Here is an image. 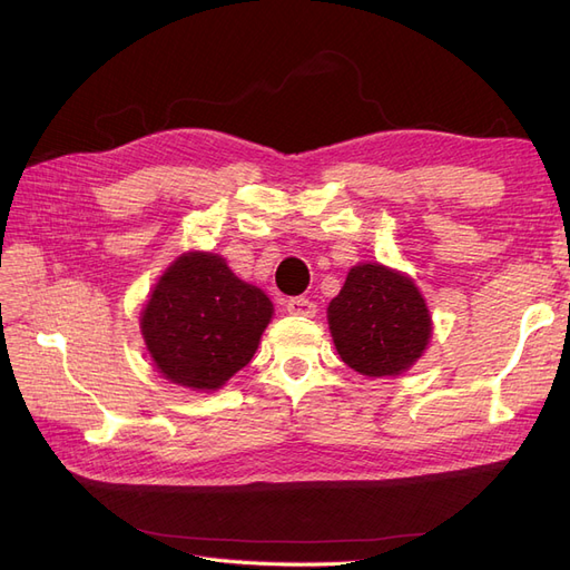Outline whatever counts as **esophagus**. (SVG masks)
I'll return each instance as SVG.
<instances>
[{"label":"esophagus","instance_id":"1","mask_svg":"<svg viewBox=\"0 0 570 570\" xmlns=\"http://www.w3.org/2000/svg\"><path fill=\"white\" fill-rule=\"evenodd\" d=\"M285 308H287V314H292V316L312 318L316 314V304L312 299H306V297H292V299H287Z\"/></svg>","mask_w":570,"mask_h":570}]
</instances>
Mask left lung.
<instances>
[{
    "label": "left lung",
    "mask_w": 570,
    "mask_h": 570,
    "mask_svg": "<svg viewBox=\"0 0 570 570\" xmlns=\"http://www.w3.org/2000/svg\"><path fill=\"white\" fill-rule=\"evenodd\" d=\"M327 323L344 364L368 377L400 375L430 337L419 287L381 264L354 266L327 306Z\"/></svg>",
    "instance_id": "8db88e82"
}]
</instances>
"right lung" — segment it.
<instances>
[{
	"label": "right lung",
	"mask_w": 570,
	"mask_h": 570,
	"mask_svg": "<svg viewBox=\"0 0 570 570\" xmlns=\"http://www.w3.org/2000/svg\"><path fill=\"white\" fill-rule=\"evenodd\" d=\"M271 314L264 292L239 281L220 256L193 252L154 287L142 335L168 381L216 390L249 364Z\"/></svg>",
	"instance_id": "right-lung-1"
}]
</instances>
